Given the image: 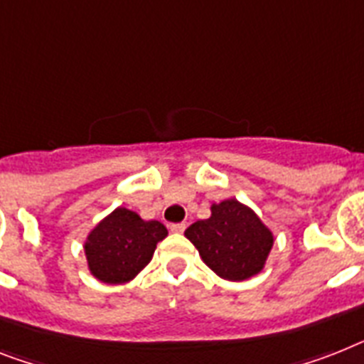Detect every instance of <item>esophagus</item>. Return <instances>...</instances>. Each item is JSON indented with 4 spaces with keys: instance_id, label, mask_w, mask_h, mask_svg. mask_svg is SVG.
Returning <instances> with one entry per match:
<instances>
[{
    "instance_id": "1",
    "label": "esophagus",
    "mask_w": 364,
    "mask_h": 364,
    "mask_svg": "<svg viewBox=\"0 0 364 364\" xmlns=\"http://www.w3.org/2000/svg\"><path fill=\"white\" fill-rule=\"evenodd\" d=\"M169 229L173 230V232H176V234H182L186 230V223H173Z\"/></svg>"
}]
</instances>
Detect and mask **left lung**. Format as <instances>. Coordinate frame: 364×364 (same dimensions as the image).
Listing matches in <instances>:
<instances>
[{"mask_svg": "<svg viewBox=\"0 0 364 364\" xmlns=\"http://www.w3.org/2000/svg\"><path fill=\"white\" fill-rule=\"evenodd\" d=\"M210 269L221 279L243 281L264 268L273 245V236L253 210L236 199L212 206L208 219L186 230Z\"/></svg>", "mask_w": 364, "mask_h": 364, "instance_id": "8db88e82", "label": "left lung"}]
</instances>
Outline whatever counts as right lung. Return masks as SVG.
I'll return each instance as SVG.
<instances>
[{
	"mask_svg": "<svg viewBox=\"0 0 364 364\" xmlns=\"http://www.w3.org/2000/svg\"><path fill=\"white\" fill-rule=\"evenodd\" d=\"M165 236L160 221H143L132 210L117 208L87 238L89 269L102 283H126L150 262L156 243Z\"/></svg>",
	"mask_w": 364,
	"mask_h": 364,
	"instance_id": "obj_1",
	"label": "right lung"
}]
</instances>
